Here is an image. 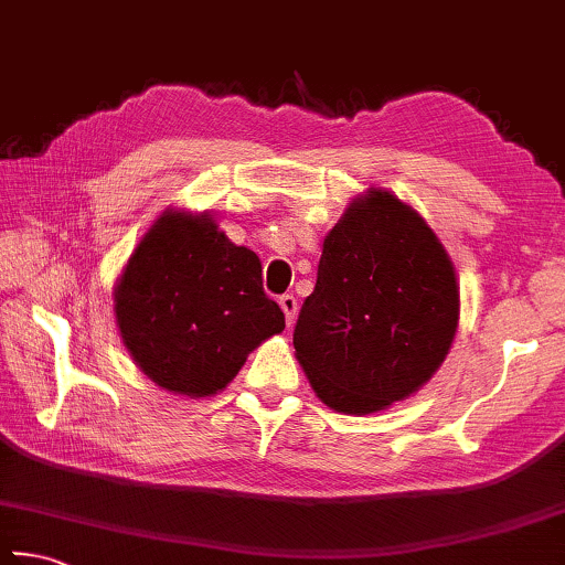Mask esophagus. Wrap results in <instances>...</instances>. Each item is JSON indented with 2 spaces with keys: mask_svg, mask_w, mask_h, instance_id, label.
I'll return each mask as SVG.
<instances>
[{
  "mask_svg": "<svg viewBox=\"0 0 565 565\" xmlns=\"http://www.w3.org/2000/svg\"><path fill=\"white\" fill-rule=\"evenodd\" d=\"M279 306H281V311H284V316H286V323H294V318H296V311H299V303H296V299L291 294H284L281 299H279Z\"/></svg>",
  "mask_w": 565,
  "mask_h": 565,
  "instance_id": "1",
  "label": "esophagus"
}]
</instances>
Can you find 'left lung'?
Segmentation results:
<instances>
[{"label":"left lung","mask_w":565,"mask_h":565,"mask_svg":"<svg viewBox=\"0 0 565 565\" xmlns=\"http://www.w3.org/2000/svg\"><path fill=\"white\" fill-rule=\"evenodd\" d=\"M457 326L459 281L443 242L397 194L367 188L326 234L296 361L323 405L373 415L437 373Z\"/></svg>","instance_id":"8db88e82"}]
</instances>
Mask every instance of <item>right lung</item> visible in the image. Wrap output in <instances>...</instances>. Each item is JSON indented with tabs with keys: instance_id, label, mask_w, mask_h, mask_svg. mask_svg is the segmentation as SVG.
Masks as SVG:
<instances>
[{
	"instance_id": "1",
	"label": "right lung",
	"mask_w": 565,
	"mask_h": 565,
	"mask_svg": "<svg viewBox=\"0 0 565 565\" xmlns=\"http://www.w3.org/2000/svg\"><path fill=\"white\" fill-rule=\"evenodd\" d=\"M116 326L142 375L175 395L227 387L284 313L262 289V262L210 212L168 207L142 234L113 286Z\"/></svg>"
}]
</instances>
